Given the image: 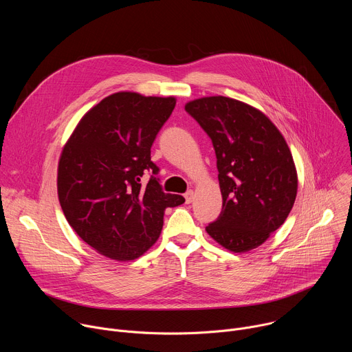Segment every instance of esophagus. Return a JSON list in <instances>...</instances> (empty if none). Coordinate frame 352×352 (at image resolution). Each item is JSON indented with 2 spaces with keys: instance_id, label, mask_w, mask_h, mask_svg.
<instances>
[{
  "instance_id": "esophagus-1",
  "label": "esophagus",
  "mask_w": 352,
  "mask_h": 352,
  "mask_svg": "<svg viewBox=\"0 0 352 352\" xmlns=\"http://www.w3.org/2000/svg\"><path fill=\"white\" fill-rule=\"evenodd\" d=\"M193 196H195V193H193V190H188L186 193H185V202L189 205V204H192L193 202Z\"/></svg>"
}]
</instances>
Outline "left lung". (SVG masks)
<instances>
[{
	"mask_svg": "<svg viewBox=\"0 0 352 352\" xmlns=\"http://www.w3.org/2000/svg\"><path fill=\"white\" fill-rule=\"evenodd\" d=\"M185 110L212 139L223 209L208 234L231 252L262 245L287 220L298 177L289 147L277 126L239 100L210 96Z\"/></svg>",
	"mask_w": 352,
	"mask_h": 352,
	"instance_id": "1",
	"label": "left lung"
}]
</instances>
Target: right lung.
<instances>
[{"label": "right lung", "instance_id": "add662e5", "mask_svg": "<svg viewBox=\"0 0 352 352\" xmlns=\"http://www.w3.org/2000/svg\"><path fill=\"white\" fill-rule=\"evenodd\" d=\"M175 97L118 91L79 121L58 163L61 209L74 231L98 254L118 262L139 258L163 228L164 210L185 202L164 193L150 160L159 131L170 118ZM152 169L142 187L140 178Z\"/></svg>", "mask_w": 352, "mask_h": 352}]
</instances>
